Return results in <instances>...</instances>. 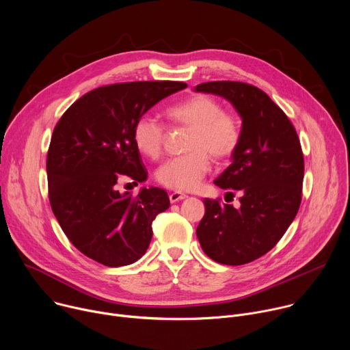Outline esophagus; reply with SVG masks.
Instances as JSON below:
<instances>
[{
  "label": "esophagus",
  "mask_w": 350,
  "mask_h": 350,
  "mask_svg": "<svg viewBox=\"0 0 350 350\" xmlns=\"http://www.w3.org/2000/svg\"><path fill=\"white\" fill-rule=\"evenodd\" d=\"M185 198H187L185 193H181V192H177V191H174V192H172V193L169 195V199H170L172 204H176V202H178V201H183V199H185Z\"/></svg>",
  "instance_id": "obj_1"
}]
</instances>
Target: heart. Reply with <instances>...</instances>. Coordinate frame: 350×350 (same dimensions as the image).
I'll use <instances>...</instances> for the list:
<instances>
[{
  "mask_svg": "<svg viewBox=\"0 0 350 350\" xmlns=\"http://www.w3.org/2000/svg\"><path fill=\"white\" fill-rule=\"evenodd\" d=\"M169 120L189 129L185 149L188 154L166 161L157 172L158 181L174 191H191L211 170V158H231L241 142L238 119L224 112L217 99L198 94L166 111ZM166 138L165 124L149 115L141 116L133 127V141L138 151L157 159Z\"/></svg>",
  "mask_w": 350,
  "mask_h": 350,
  "instance_id": "obj_1",
  "label": "heart"
}]
</instances>
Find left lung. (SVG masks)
Wrapping results in <instances>:
<instances>
[{
	"instance_id": "8db88e82",
	"label": "left lung",
	"mask_w": 350,
	"mask_h": 350,
	"mask_svg": "<svg viewBox=\"0 0 350 350\" xmlns=\"http://www.w3.org/2000/svg\"><path fill=\"white\" fill-rule=\"evenodd\" d=\"M195 91L226 98L242 119L232 162L215 180L217 187L241 193V206L205 198L206 212L196 237L212 260L246 265L275 246L301 206L305 173L301 142L281 108L252 84L209 81L198 84Z\"/></svg>"
}]
</instances>
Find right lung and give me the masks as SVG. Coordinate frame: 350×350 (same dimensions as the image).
<instances>
[{"mask_svg":"<svg viewBox=\"0 0 350 350\" xmlns=\"http://www.w3.org/2000/svg\"><path fill=\"white\" fill-rule=\"evenodd\" d=\"M185 87L181 81L103 85L79 98L57 123L46 155L49 204L87 258L119 267L146 252L152 221L170 206L167 192L151 187L133 196L120 193L116 184L122 176L146 180L133 127L148 109Z\"/></svg>","mask_w":350,"mask_h":350,"instance_id":"1","label":"right lung"}]
</instances>
